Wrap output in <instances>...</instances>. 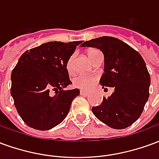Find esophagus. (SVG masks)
Listing matches in <instances>:
<instances>
[{"label":"esophagus","mask_w":159,"mask_h":159,"mask_svg":"<svg viewBox=\"0 0 159 159\" xmlns=\"http://www.w3.org/2000/svg\"><path fill=\"white\" fill-rule=\"evenodd\" d=\"M80 94H82V95H88L89 92L85 91V90H80Z\"/></svg>","instance_id":"1"}]
</instances>
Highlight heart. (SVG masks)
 I'll use <instances>...</instances> for the list:
<instances>
[{"label":"heart","instance_id":"heart-1","mask_svg":"<svg viewBox=\"0 0 159 159\" xmlns=\"http://www.w3.org/2000/svg\"><path fill=\"white\" fill-rule=\"evenodd\" d=\"M100 52L99 50L97 49H91L88 52V57L90 59V61H92L93 58ZM72 62H73V55L70 56L67 63H66V68L67 70L70 71L72 70ZM97 77L94 76H88V75H78L76 77H74L72 80V85L75 88L80 89L89 90L91 89L94 83L96 82Z\"/></svg>","mask_w":159,"mask_h":159}]
</instances>
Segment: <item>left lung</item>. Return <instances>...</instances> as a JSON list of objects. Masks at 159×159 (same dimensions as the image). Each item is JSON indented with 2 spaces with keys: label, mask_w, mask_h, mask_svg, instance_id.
Returning a JSON list of instances; mask_svg holds the SVG:
<instances>
[{
  "label": "left lung",
  "mask_w": 159,
  "mask_h": 159,
  "mask_svg": "<svg viewBox=\"0 0 159 159\" xmlns=\"http://www.w3.org/2000/svg\"><path fill=\"white\" fill-rule=\"evenodd\" d=\"M82 47L100 49L104 54V73L100 83L104 89L114 88V92L98 107H93V115L116 129L133 124L143 111L149 98L150 75L139 52L123 41L101 36L86 41Z\"/></svg>",
  "instance_id": "8db88e82"
}]
</instances>
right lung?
<instances>
[{
	"label": "right lung",
	"mask_w": 159,
	"mask_h": 159,
	"mask_svg": "<svg viewBox=\"0 0 159 159\" xmlns=\"http://www.w3.org/2000/svg\"><path fill=\"white\" fill-rule=\"evenodd\" d=\"M81 43L46 42L19 58L11 75V95L29 127L48 130L66 117L72 100L80 93L78 89L64 90L71 84L66 63Z\"/></svg>",
	"instance_id": "1"
}]
</instances>
